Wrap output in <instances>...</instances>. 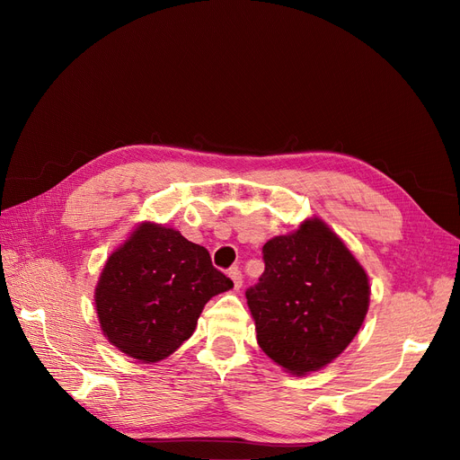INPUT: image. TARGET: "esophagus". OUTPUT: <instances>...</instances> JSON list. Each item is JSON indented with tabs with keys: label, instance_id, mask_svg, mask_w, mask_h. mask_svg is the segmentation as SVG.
<instances>
[{
	"label": "esophagus",
	"instance_id": "1",
	"mask_svg": "<svg viewBox=\"0 0 460 460\" xmlns=\"http://www.w3.org/2000/svg\"><path fill=\"white\" fill-rule=\"evenodd\" d=\"M229 278L233 279V285H234V288L238 291V288L243 287V281H244L243 272H240V269H238V267H233V269L229 270Z\"/></svg>",
	"mask_w": 460,
	"mask_h": 460
}]
</instances>
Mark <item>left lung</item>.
Masks as SVG:
<instances>
[{"label":"left lung","mask_w":460,"mask_h":460,"mask_svg":"<svg viewBox=\"0 0 460 460\" xmlns=\"http://www.w3.org/2000/svg\"><path fill=\"white\" fill-rule=\"evenodd\" d=\"M262 261L264 272L246 291L259 347L288 373L324 367L366 319V270L321 220L269 240Z\"/></svg>","instance_id":"8db88e82"}]
</instances>
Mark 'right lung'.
Masks as SVG:
<instances>
[{
    "label": "right lung",
    "mask_w": 460,
    "mask_h": 460,
    "mask_svg": "<svg viewBox=\"0 0 460 460\" xmlns=\"http://www.w3.org/2000/svg\"><path fill=\"white\" fill-rule=\"evenodd\" d=\"M231 287L203 246L143 224L108 259L94 304L110 343L149 364L175 352L196 330L205 304Z\"/></svg>",
    "instance_id": "add662e5"
}]
</instances>
